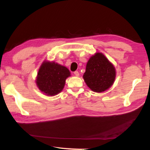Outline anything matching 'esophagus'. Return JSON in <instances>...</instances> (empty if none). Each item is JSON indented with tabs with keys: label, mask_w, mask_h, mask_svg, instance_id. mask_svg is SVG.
I'll use <instances>...</instances> for the list:
<instances>
[{
	"label": "esophagus",
	"mask_w": 150,
	"mask_h": 150,
	"mask_svg": "<svg viewBox=\"0 0 150 150\" xmlns=\"http://www.w3.org/2000/svg\"><path fill=\"white\" fill-rule=\"evenodd\" d=\"M74 75L76 76H79V72L78 71H75L74 72Z\"/></svg>",
	"instance_id": "esophagus-1"
}]
</instances>
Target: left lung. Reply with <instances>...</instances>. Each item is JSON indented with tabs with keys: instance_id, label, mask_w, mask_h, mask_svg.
<instances>
[{
	"instance_id": "left-lung-1",
	"label": "left lung",
	"mask_w": 150,
	"mask_h": 150,
	"mask_svg": "<svg viewBox=\"0 0 150 150\" xmlns=\"http://www.w3.org/2000/svg\"><path fill=\"white\" fill-rule=\"evenodd\" d=\"M113 65L101 52H97L88 61L83 79L93 91H105L111 87L115 79Z\"/></svg>"
}]
</instances>
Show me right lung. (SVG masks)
I'll return each instance as SVG.
<instances>
[{
    "label": "right lung",
    "instance_id": "right-lung-1",
    "mask_svg": "<svg viewBox=\"0 0 150 150\" xmlns=\"http://www.w3.org/2000/svg\"><path fill=\"white\" fill-rule=\"evenodd\" d=\"M69 76L70 72L66 67L55 62L44 61L39 69L36 84L45 95L55 96L62 91Z\"/></svg>",
    "mask_w": 150,
    "mask_h": 150
}]
</instances>
